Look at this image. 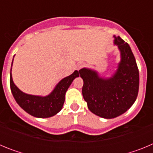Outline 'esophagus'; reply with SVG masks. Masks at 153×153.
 Masks as SVG:
<instances>
[{
  "mask_svg": "<svg viewBox=\"0 0 153 153\" xmlns=\"http://www.w3.org/2000/svg\"><path fill=\"white\" fill-rule=\"evenodd\" d=\"M83 67V63H79V64H78V66H77L78 70H79L80 68H82V67Z\"/></svg>",
  "mask_w": 153,
  "mask_h": 153,
  "instance_id": "1",
  "label": "esophagus"
}]
</instances>
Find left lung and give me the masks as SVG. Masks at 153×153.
<instances>
[{"mask_svg": "<svg viewBox=\"0 0 153 153\" xmlns=\"http://www.w3.org/2000/svg\"><path fill=\"white\" fill-rule=\"evenodd\" d=\"M113 38L120 61L111 76L103 77L96 70L86 67L79 70L88 109L105 119L116 118L126 112L137 98L140 85L139 70L130 47L120 36L114 35Z\"/></svg>", "mask_w": 153, "mask_h": 153, "instance_id": "1", "label": "left lung"}]
</instances>
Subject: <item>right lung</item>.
Listing matches in <instances>:
<instances>
[{"mask_svg": "<svg viewBox=\"0 0 153 153\" xmlns=\"http://www.w3.org/2000/svg\"><path fill=\"white\" fill-rule=\"evenodd\" d=\"M13 60L10 69V85L17 103L28 114L37 118H49L57 114L63 108L67 90L74 79L79 77V72L75 70L71 75L62 79L48 95L44 97L31 95L21 91L13 83L11 74Z\"/></svg>", "mask_w": 153, "mask_h": 153, "instance_id": "add662e5", "label": "right lung"}]
</instances>
